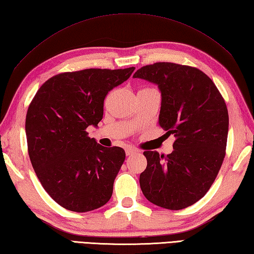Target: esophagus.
<instances>
[{
  "label": "esophagus",
  "instance_id": "34e87169",
  "mask_svg": "<svg viewBox=\"0 0 254 254\" xmlns=\"http://www.w3.org/2000/svg\"><path fill=\"white\" fill-rule=\"evenodd\" d=\"M136 152H137V150L135 149V148H127V149H126V155L127 156H131L133 154H136Z\"/></svg>",
  "mask_w": 254,
  "mask_h": 254
}]
</instances>
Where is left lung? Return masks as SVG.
Listing matches in <instances>:
<instances>
[{
    "instance_id": "8db88e82",
    "label": "left lung",
    "mask_w": 254,
    "mask_h": 254,
    "mask_svg": "<svg viewBox=\"0 0 254 254\" xmlns=\"http://www.w3.org/2000/svg\"><path fill=\"white\" fill-rule=\"evenodd\" d=\"M132 77L158 85L159 126L176 137L167 157L143 152L141 191L158 207L185 209L208 192L221 168L229 129L226 102L211 78L191 66L159 62L143 66Z\"/></svg>"
}]
</instances>
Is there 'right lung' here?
I'll list each match as a JSON object with an SVG mask.
<instances>
[{"label": "right lung", "instance_id": "add662e5", "mask_svg": "<svg viewBox=\"0 0 254 254\" xmlns=\"http://www.w3.org/2000/svg\"><path fill=\"white\" fill-rule=\"evenodd\" d=\"M133 70L88 68L61 73L41 86L28 106V156L43 188L63 208L87 212L111 199L125 150L100 146L88 137L86 128L98 125L106 95Z\"/></svg>", "mask_w": 254, "mask_h": 254}]
</instances>
